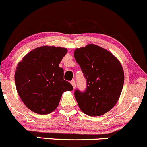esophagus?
Here are the masks:
<instances>
[{
    "instance_id": "34e87169",
    "label": "esophagus",
    "mask_w": 147,
    "mask_h": 147,
    "mask_svg": "<svg viewBox=\"0 0 147 147\" xmlns=\"http://www.w3.org/2000/svg\"><path fill=\"white\" fill-rule=\"evenodd\" d=\"M71 84L72 85V86H73V88H74V89H75V87H76V84H75V81H74V80H72V81H71Z\"/></svg>"
}]
</instances>
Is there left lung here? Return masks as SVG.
Wrapping results in <instances>:
<instances>
[{"label": "left lung", "mask_w": 147, "mask_h": 147, "mask_svg": "<svg viewBox=\"0 0 147 147\" xmlns=\"http://www.w3.org/2000/svg\"><path fill=\"white\" fill-rule=\"evenodd\" d=\"M74 56L87 79L86 91L75 92L79 108L88 116L105 114L122 92L125 76L121 62L112 53L93 44L76 49Z\"/></svg>", "instance_id": "8db88e82"}]
</instances>
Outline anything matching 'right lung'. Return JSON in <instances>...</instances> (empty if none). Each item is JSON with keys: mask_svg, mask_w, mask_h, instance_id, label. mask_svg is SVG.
<instances>
[{"mask_svg": "<svg viewBox=\"0 0 147 147\" xmlns=\"http://www.w3.org/2000/svg\"><path fill=\"white\" fill-rule=\"evenodd\" d=\"M68 50L54 46L38 47L18 63L15 72L17 92L24 104L38 114H50L57 107L62 94L73 87L63 80L59 66Z\"/></svg>", "mask_w": 147, "mask_h": 147, "instance_id": "1", "label": "right lung"}]
</instances>
